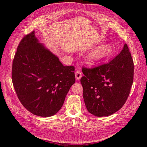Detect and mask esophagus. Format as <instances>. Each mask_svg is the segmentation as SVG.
Masks as SVG:
<instances>
[{
  "instance_id": "obj_1",
  "label": "esophagus",
  "mask_w": 147,
  "mask_h": 147,
  "mask_svg": "<svg viewBox=\"0 0 147 147\" xmlns=\"http://www.w3.org/2000/svg\"><path fill=\"white\" fill-rule=\"evenodd\" d=\"M82 76V74L81 71L80 70H77L76 72H75V78H76L77 80H79L81 78Z\"/></svg>"
}]
</instances>
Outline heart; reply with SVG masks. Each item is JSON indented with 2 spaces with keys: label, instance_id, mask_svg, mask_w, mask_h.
I'll return each mask as SVG.
<instances>
[{
  "label": "heart",
  "instance_id": "b5f03b06",
  "mask_svg": "<svg viewBox=\"0 0 147 147\" xmlns=\"http://www.w3.org/2000/svg\"><path fill=\"white\" fill-rule=\"evenodd\" d=\"M113 48L110 44H105L97 48L92 53L91 59L96 62H100L107 59L112 55Z\"/></svg>",
  "mask_w": 147,
  "mask_h": 147
}]
</instances>
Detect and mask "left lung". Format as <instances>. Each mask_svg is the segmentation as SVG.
<instances>
[{
  "instance_id": "obj_1",
  "label": "left lung",
  "mask_w": 147,
  "mask_h": 147,
  "mask_svg": "<svg viewBox=\"0 0 147 147\" xmlns=\"http://www.w3.org/2000/svg\"><path fill=\"white\" fill-rule=\"evenodd\" d=\"M134 62L127 44L109 63L82 68L80 82L88 111L96 117L109 116L125 104L134 79Z\"/></svg>"
}]
</instances>
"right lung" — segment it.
<instances>
[{
  "mask_svg": "<svg viewBox=\"0 0 147 147\" xmlns=\"http://www.w3.org/2000/svg\"><path fill=\"white\" fill-rule=\"evenodd\" d=\"M74 66H64L39 43L35 32L22 38L12 65V82L21 103L42 117L55 115L75 82Z\"/></svg>",
  "mask_w": 147,
  "mask_h": 147,
  "instance_id": "obj_1",
  "label": "right lung"
}]
</instances>
